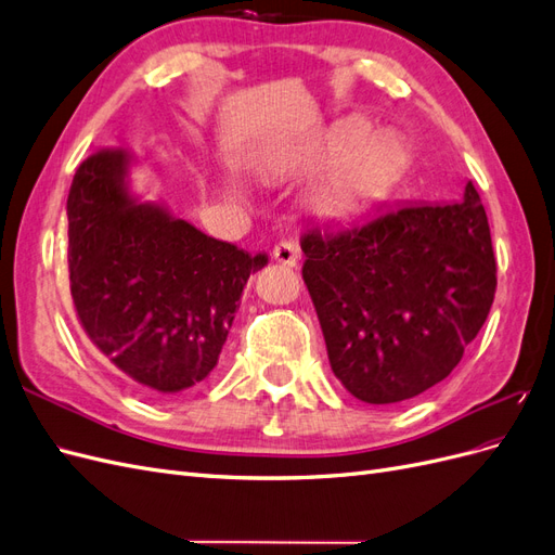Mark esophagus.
<instances>
[{
    "label": "esophagus",
    "mask_w": 555,
    "mask_h": 555,
    "mask_svg": "<svg viewBox=\"0 0 555 555\" xmlns=\"http://www.w3.org/2000/svg\"><path fill=\"white\" fill-rule=\"evenodd\" d=\"M273 257L275 261L284 263V266H296L298 259H300V251H298V245L292 243V241H280L275 247H273Z\"/></svg>",
    "instance_id": "obj_1"
}]
</instances>
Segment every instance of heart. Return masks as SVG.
Masks as SVG:
<instances>
[{"instance_id": "obj_1", "label": "heart", "mask_w": 555, "mask_h": 555, "mask_svg": "<svg viewBox=\"0 0 555 555\" xmlns=\"http://www.w3.org/2000/svg\"><path fill=\"white\" fill-rule=\"evenodd\" d=\"M361 120H349L335 127L314 153L304 157V164H322L332 159L319 173L308 192V201L317 215L331 220H347L363 212L389 188L400 153L391 139L382 133H369ZM231 194H241L231 184Z\"/></svg>"}]
</instances>
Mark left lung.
I'll use <instances>...</instances> for the list:
<instances>
[{"label": "left lung", "mask_w": 555, "mask_h": 555, "mask_svg": "<svg viewBox=\"0 0 555 555\" xmlns=\"http://www.w3.org/2000/svg\"><path fill=\"white\" fill-rule=\"evenodd\" d=\"M300 247L331 371L371 405L442 382L493 306L491 229L473 182L456 204L400 206L335 231L310 229Z\"/></svg>", "instance_id": "left-lung-1"}]
</instances>
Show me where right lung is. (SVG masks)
I'll list each match as a JSON object with an SVG mask.
<instances>
[{"mask_svg":"<svg viewBox=\"0 0 555 555\" xmlns=\"http://www.w3.org/2000/svg\"><path fill=\"white\" fill-rule=\"evenodd\" d=\"M131 162L127 150H99L74 176L72 298L82 331L117 371L171 398L210 377L249 273L268 257L133 198Z\"/></svg>","mask_w":555,"mask_h":555,"instance_id":"right-lung-1","label":"right lung"}]
</instances>
